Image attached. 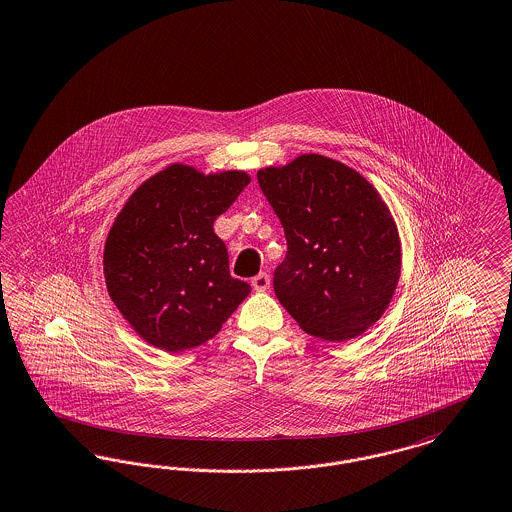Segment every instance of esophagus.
<instances>
[{"label": "esophagus", "mask_w": 512, "mask_h": 512, "mask_svg": "<svg viewBox=\"0 0 512 512\" xmlns=\"http://www.w3.org/2000/svg\"><path fill=\"white\" fill-rule=\"evenodd\" d=\"M251 286L255 291H266L270 287V276L266 272H259L253 280H251Z\"/></svg>", "instance_id": "1"}]
</instances>
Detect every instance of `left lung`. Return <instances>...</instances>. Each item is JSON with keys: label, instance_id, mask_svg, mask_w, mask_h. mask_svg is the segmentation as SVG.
<instances>
[{"label": "left lung", "instance_id": "8db88e82", "mask_svg": "<svg viewBox=\"0 0 512 512\" xmlns=\"http://www.w3.org/2000/svg\"><path fill=\"white\" fill-rule=\"evenodd\" d=\"M257 179L286 234L278 301L310 335L358 337L383 316L400 278L389 207L360 173L320 154L266 167Z\"/></svg>", "mask_w": 512, "mask_h": 512}]
</instances>
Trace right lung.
<instances>
[{
  "label": "right lung",
  "instance_id": "1",
  "mask_svg": "<svg viewBox=\"0 0 512 512\" xmlns=\"http://www.w3.org/2000/svg\"><path fill=\"white\" fill-rule=\"evenodd\" d=\"M249 184L244 171L204 175L173 164L123 205L104 244L108 295L146 343L167 352L219 333L251 291L230 276L213 223Z\"/></svg>",
  "mask_w": 512,
  "mask_h": 512
}]
</instances>
